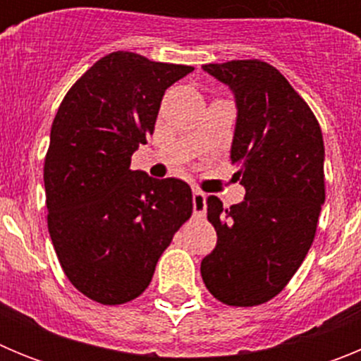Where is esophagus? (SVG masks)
<instances>
[{
    "label": "esophagus",
    "instance_id": "34e87169",
    "mask_svg": "<svg viewBox=\"0 0 361 361\" xmlns=\"http://www.w3.org/2000/svg\"><path fill=\"white\" fill-rule=\"evenodd\" d=\"M206 213V193L200 190H193V215L202 216Z\"/></svg>",
    "mask_w": 361,
    "mask_h": 361
}]
</instances>
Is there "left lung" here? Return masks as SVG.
<instances>
[{"label": "left lung", "instance_id": "left-lung-1", "mask_svg": "<svg viewBox=\"0 0 361 361\" xmlns=\"http://www.w3.org/2000/svg\"><path fill=\"white\" fill-rule=\"evenodd\" d=\"M237 101L231 161L245 199H208L215 250L200 273L222 304L253 307L289 283L314 240L325 200L324 137L317 117L282 73L260 59L204 65Z\"/></svg>", "mask_w": 361, "mask_h": 361}]
</instances>
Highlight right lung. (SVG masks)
<instances>
[{
    "label": "right lung",
    "instance_id": "1",
    "mask_svg": "<svg viewBox=\"0 0 361 361\" xmlns=\"http://www.w3.org/2000/svg\"><path fill=\"white\" fill-rule=\"evenodd\" d=\"M190 72L193 66L111 52L73 82L54 117L43 168L49 233L66 279L97 304L142 295L193 212L184 180L130 170L166 88Z\"/></svg>",
    "mask_w": 361,
    "mask_h": 361
}]
</instances>
